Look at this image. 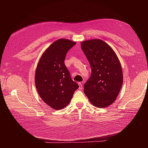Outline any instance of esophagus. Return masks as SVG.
<instances>
[{
  "mask_svg": "<svg viewBox=\"0 0 148 148\" xmlns=\"http://www.w3.org/2000/svg\"><path fill=\"white\" fill-rule=\"evenodd\" d=\"M78 85H79V89H83V85H82V83L81 82H79L78 83Z\"/></svg>",
  "mask_w": 148,
  "mask_h": 148,
  "instance_id": "esophagus-1",
  "label": "esophagus"
}]
</instances>
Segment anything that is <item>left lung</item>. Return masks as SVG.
<instances>
[{"mask_svg": "<svg viewBox=\"0 0 148 148\" xmlns=\"http://www.w3.org/2000/svg\"><path fill=\"white\" fill-rule=\"evenodd\" d=\"M81 47L92 71L90 78L84 84V94L94 106H109L115 101L123 84L119 58L112 48L101 39L83 41Z\"/></svg>", "mask_w": 148, "mask_h": 148, "instance_id": "obj_1", "label": "left lung"}]
</instances>
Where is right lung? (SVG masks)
Returning a JSON list of instances; mask_svg holds the SVG:
<instances>
[{"label": "right lung", "instance_id": "right-lung-1", "mask_svg": "<svg viewBox=\"0 0 148 148\" xmlns=\"http://www.w3.org/2000/svg\"><path fill=\"white\" fill-rule=\"evenodd\" d=\"M76 44L66 39L53 42L44 52L35 72V85L42 101L55 110L64 109L78 88L64 64L66 54Z\"/></svg>", "mask_w": 148, "mask_h": 148}]
</instances>
